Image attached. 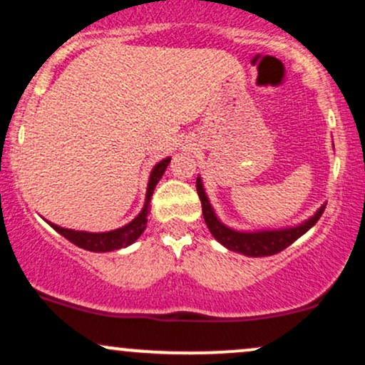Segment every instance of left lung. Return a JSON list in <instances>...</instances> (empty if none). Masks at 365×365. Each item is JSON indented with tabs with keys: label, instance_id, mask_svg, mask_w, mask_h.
<instances>
[{
	"label": "left lung",
	"instance_id": "1",
	"mask_svg": "<svg viewBox=\"0 0 365 365\" xmlns=\"http://www.w3.org/2000/svg\"><path fill=\"white\" fill-rule=\"evenodd\" d=\"M197 194H199L200 204H202V215L206 221L211 235L233 252L244 254L247 257H264V255H273L282 252L288 245H292L297 238L307 233L314 225L319 221L322 212H324L326 204L317 209L309 220L295 226H287V228L276 230H254V232H245V230H235L225 225L216 215L215 207L211 206V200L206 194L202 178L197 177Z\"/></svg>",
	"mask_w": 365,
	"mask_h": 365
}]
</instances>
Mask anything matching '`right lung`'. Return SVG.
I'll use <instances>...</instances> for the list:
<instances>
[{
    "mask_svg": "<svg viewBox=\"0 0 365 365\" xmlns=\"http://www.w3.org/2000/svg\"><path fill=\"white\" fill-rule=\"evenodd\" d=\"M171 158H165L154 166L153 171L149 175V182H148V190H145V202L142 211L133 217L130 223H127L121 228L111 230V232H81V230H70V228H63V226H58L48 221V225L51 226L53 230H56L60 235H63L66 240H70L72 244L77 247H81L83 250H91V252H111V250H118L123 249V247L132 245L133 242L139 238L142 233H144L145 225H148V215H149V204H150V197L154 194V188H156L158 182L161 180L163 173H165L166 168H168Z\"/></svg>",
    "mask_w": 365,
    "mask_h": 365,
    "instance_id": "obj_1",
    "label": "right lung"
}]
</instances>
